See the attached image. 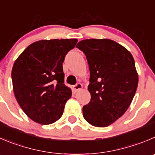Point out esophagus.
Segmentation results:
<instances>
[{
	"label": "esophagus",
	"instance_id": "34e87169",
	"mask_svg": "<svg viewBox=\"0 0 155 155\" xmlns=\"http://www.w3.org/2000/svg\"><path fill=\"white\" fill-rule=\"evenodd\" d=\"M82 87H83V86H82L81 84L78 83V84H75L74 86L73 87V89L74 91V92H78V91H81V90L82 89Z\"/></svg>",
	"mask_w": 155,
	"mask_h": 155
}]
</instances>
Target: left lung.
I'll list each match as a JSON object with an SVG mask.
<instances>
[{"label":"left lung","mask_w":155,"mask_h":155,"mask_svg":"<svg viewBox=\"0 0 155 155\" xmlns=\"http://www.w3.org/2000/svg\"><path fill=\"white\" fill-rule=\"evenodd\" d=\"M76 47L86 55L90 70L91 101L84 106L83 116L96 127H107L128 110L138 76L132 54L108 39L81 40Z\"/></svg>","instance_id":"8db88e82"}]
</instances>
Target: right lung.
<instances>
[{
  "instance_id": "obj_1",
  "label": "right lung",
  "mask_w": 155,
  "mask_h": 155,
  "mask_svg": "<svg viewBox=\"0 0 155 155\" xmlns=\"http://www.w3.org/2000/svg\"><path fill=\"white\" fill-rule=\"evenodd\" d=\"M78 39L40 40L29 45L11 72L14 95L26 116L48 125L61 117L71 91L64 83L62 63Z\"/></svg>"
}]
</instances>
